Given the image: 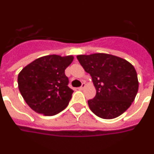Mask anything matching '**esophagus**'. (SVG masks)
I'll use <instances>...</instances> for the list:
<instances>
[{
    "label": "esophagus",
    "mask_w": 154,
    "mask_h": 154,
    "mask_svg": "<svg viewBox=\"0 0 154 154\" xmlns=\"http://www.w3.org/2000/svg\"><path fill=\"white\" fill-rule=\"evenodd\" d=\"M85 86H86V85H85V83H82V85H81V87L78 88V89H79V90H83V89L85 88Z\"/></svg>",
    "instance_id": "esophagus-1"
}]
</instances>
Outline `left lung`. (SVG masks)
I'll return each instance as SVG.
<instances>
[{"label": "left lung", "mask_w": 154, "mask_h": 154, "mask_svg": "<svg viewBox=\"0 0 154 154\" xmlns=\"http://www.w3.org/2000/svg\"><path fill=\"white\" fill-rule=\"evenodd\" d=\"M81 65L91 75L96 89L89 108L103 119L119 117L135 100L139 81L135 68L127 60L115 55L96 53L77 55Z\"/></svg>", "instance_id": "left-lung-1"}]
</instances>
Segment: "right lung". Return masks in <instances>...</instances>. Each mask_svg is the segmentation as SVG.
<instances>
[{
    "mask_svg": "<svg viewBox=\"0 0 154 154\" xmlns=\"http://www.w3.org/2000/svg\"><path fill=\"white\" fill-rule=\"evenodd\" d=\"M73 60L72 55H46L22 69L18 76L19 91L33 110L53 116L68 106L73 91L68 86L65 69Z\"/></svg>",
    "mask_w": 154,
    "mask_h": 154,
    "instance_id": "add662e5",
    "label": "right lung"
}]
</instances>
